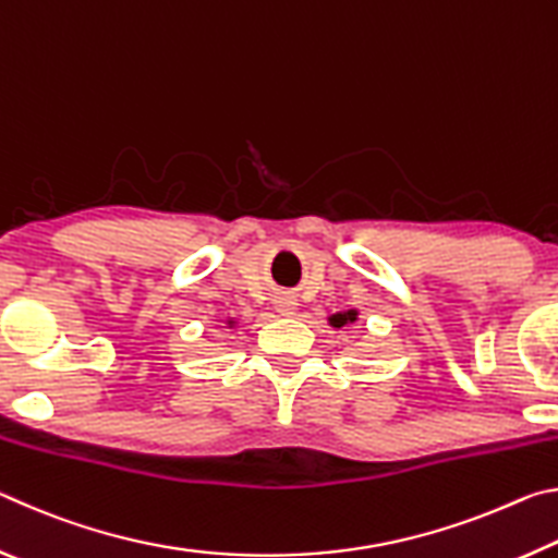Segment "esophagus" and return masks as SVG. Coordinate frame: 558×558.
<instances>
[{"mask_svg":"<svg viewBox=\"0 0 558 558\" xmlns=\"http://www.w3.org/2000/svg\"><path fill=\"white\" fill-rule=\"evenodd\" d=\"M276 310H278L280 315H292V313H295V300L288 298V295H282V298L276 300Z\"/></svg>","mask_w":558,"mask_h":558,"instance_id":"obj_1","label":"esophagus"}]
</instances>
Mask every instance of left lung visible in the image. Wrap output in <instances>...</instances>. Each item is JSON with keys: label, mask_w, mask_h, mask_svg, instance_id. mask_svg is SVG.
<instances>
[{"label": "left lung", "mask_w": 558, "mask_h": 558, "mask_svg": "<svg viewBox=\"0 0 558 558\" xmlns=\"http://www.w3.org/2000/svg\"><path fill=\"white\" fill-rule=\"evenodd\" d=\"M354 319H356V310H349V313L332 315V317H329V323H332L335 327H344L347 323H354Z\"/></svg>", "instance_id": "left-lung-1"}]
</instances>
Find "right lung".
I'll return each mask as SVG.
<instances>
[{
    "mask_svg": "<svg viewBox=\"0 0 558 558\" xmlns=\"http://www.w3.org/2000/svg\"><path fill=\"white\" fill-rule=\"evenodd\" d=\"M229 325H231V319H229Z\"/></svg>",
    "mask_w": 558,
    "mask_h": 558,
    "instance_id": "right-lung-1",
    "label": "right lung"
}]
</instances>
